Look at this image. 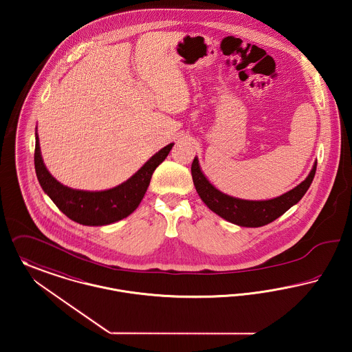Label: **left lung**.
<instances>
[{
	"mask_svg": "<svg viewBox=\"0 0 352 352\" xmlns=\"http://www.w3.org/2000/svg\"><path fill=\"white\" fill-rule=\"evenodd\" d=\"M192 179L195 188L205 205L219 214L223 220L246 228H258L277 220L286 210L296 205L307 192L316 170V162L309 176L293 188L292 190L270 199V200H243L222 193L214 185L205 177L199 164V159L195 157L192 163Z\"/></svg>",
	"mask_w": 352,
	"mask_h": 352,
	"instance_id": "left-lung-1",
	"label": "left lung"
}]
</instances>
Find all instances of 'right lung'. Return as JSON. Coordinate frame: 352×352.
I'll list each match as a JSON object with an SVG mask.
<instances>
[{
    "label": "right lung",
    "instance_id": "obj_1",
    "mask_svg": "<svg viewBox=\"0 0 352 352\" xmlns=\"http://www.w3.org/2000/svg\"><path fill=\"white\" fill-rule=\"evenodd\" d=\"M172 147L173 143L160 149L127 182L106 190H79L60 184L52 176L42 160L37 133L34 166L43 192L62 213L82 225L102 226L126 219L139 206L147 192L153 170L166 160Z\"/></svg>",
    "mask_w": 352,
    "mask_h": 352
}]
</instances>
